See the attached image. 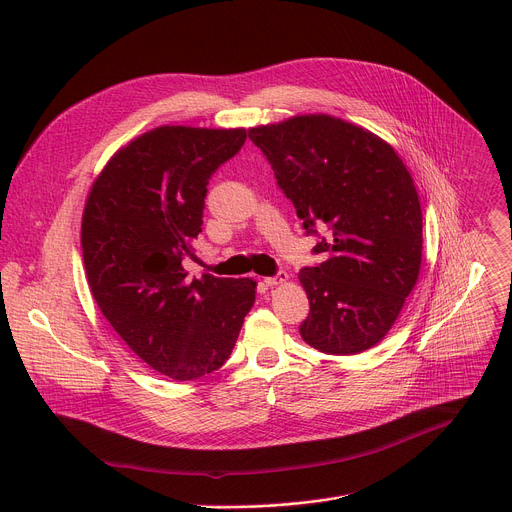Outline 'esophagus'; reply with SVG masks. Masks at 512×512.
I'll return each mask as SVG.
<instances>
[{
	"mask_svg": "<svg viewBox=\"0 0 512 512\" xmlns=\"http://www.w3.org/2000/svg\"><path fill=\"white\" fill-rule=\"evenodd\" d=\"M287 277H289V275H287L285 271H277L273 277H265V279H263V283H265V285H269V287H273V285L285 283V281H287Z\"/></svg>",
	"mask_w": 512,
	"mask_h": 512,
	"instance_id": "esophagus-1",
	"label": "esophagus"
}]
</instances>
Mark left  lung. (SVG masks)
I'll use <instances>...</instances> for the list:
<instances>
[{
	"label": "left lung",
	"instance_id": "8db88e82",
	"mask_svg": "<svg viewBox=\"0 0 512 512\" xmlns=\"http://www.w3.org/2000/svg\"><path fill=\"white\" fill-rule=\"evenodd\" d=\"M324 253L300 281L310 314L302 338L326 354H358L395 324L421 267V206L387 141L330 115L249 129ZM327 233L320 238L317 229Z\"/></svg>",
	"mask_w": 512,
	"mask_h": 512
}]
</instances>
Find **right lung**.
Returning a JSON list of instances; mask_svg holds the SVG:
<instances>
[{
	"label": "right lung",
	"mask_w": 512,
	"mask_h": 512,
	"mask_svg": "<svg viewBox=\"0 0 512 512\" xmlns=\"http://www.w3.org/2000/svg\"><path fill=\"white\" fill-rule=\"evenodd\" d=\"M245 129L164 125L121 148L95 180L83 214L91 294L125 344L174 381L221 369L255 302L249 277L188 279L210 176Z\"/></svg>",
	"instance_id": "add662e5"
}]
</instances>
